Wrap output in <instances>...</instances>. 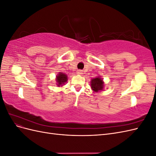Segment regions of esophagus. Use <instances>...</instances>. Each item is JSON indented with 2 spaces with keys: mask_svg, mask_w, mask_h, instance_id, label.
<instances>
[{
  "mask_svg": "<svg viewBox=\"0 0 156 156\" xmlns=\"http://www.w3.org/2000/svg\"><path fill=\"white\" fill-rule=\"evenodd\" d=\"M76 73H77V75H82V74H83L82 70H77Z\"/></svg>",
  "mask_w": 156,
  "mask_h": 156,
  "instance_id": "obj_1",
  "label": "esophagus"
}]
</instances>
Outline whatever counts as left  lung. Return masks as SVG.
<instances>
[{
	"mask_svg": "<svg viewBox=\"0 0 156 156\" xmlns=\"http://www.w3.org/2000/svg\"><path fill=\"white\" fill-rule=\"evenodd\" d=\"M100 77H96L93 78L90 81V87L94 92H98L99 91L103 90L104 88V81Z\"/></svg>",
	"mask_w": 156,
	"mask_h": 156,
	"instance_id": "left-lung-1",
	"label": "left lung"
}]
</instances>
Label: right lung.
I'll return each instance as SVG.
<instances>
[{"label": "right lung", "instance_id": "right-lung-1", "mask_svg": "<svg viewBox=\"0 0 156 156\" xmlns=\"http://www.w3.org/2000/svg\"><path fill=\"white\" fill-rule=\"evenodd\" d=\"M56 84L58 87H62L68 81V76L66 74L62 72H59L56 76Z\"/></svg>", "mask_w": 156, "mask_h": 156}]
</instances>
